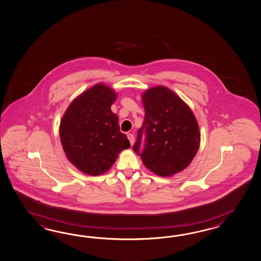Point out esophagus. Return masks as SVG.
Segmentation results:
<instances>
[{"label":"esophagus","mask_w":261,"mask_h":261,"mask_svg":"<svg viewBox=\"0 0 261 261\" xmlns=\"http://www.w3.org/2000/svg\"><path fill=\"white\" fill-rule=\"evenodd\" d=\"M127 139L129 140V143H130V145H133L134 144V134H127Z\"/></svg>","instance_id":"34e87169"}]
</instances>
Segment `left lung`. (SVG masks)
<instances>
[{
    "mask_svg": "<svg viewBox=\"0 0 261 261\" xmlns=\"http://www.w3.org/2000/svg\"><path fill=\"white\" fill-rule=\"evenodd\" d=\"M145 120L138 130L134 152L144 165L162 177L173 176L187 168L201 144V133L192 110L179 95L165 86H156L142 94ZM145 134V145L140 151Z\"/></svg>",
    "mask_w": 261,
    "mask_h": 261,
    "instance_id": "obj_1",
    "label": "left lung"
}]
</instances>
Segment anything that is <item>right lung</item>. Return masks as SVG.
Listing matches in <instances>:
<instances>
[{
    "label": "right lung",
    "mask_w": 261,
    "mask_h": 261,
    "mask_svg": "<svg viewBox=\"0 0 261 261\" xmlns=\"http://www.w3.org/2000/svg\"><path fill=\"white\" fill-rule=\"evenodd\" d=\"M117 97L114 89L97 83L76 96L63 114L60 137L74 167L91 176L107 172L122 150L129 148L118 116L111 110Z\"/></svg>",
    "instance_id": "add662e5"
}]
</instances>
